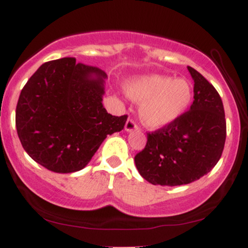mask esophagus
<instances>
[{
	"mask_svg": "<svg viewBox=\"0 0 248 248\" xmlns=\"http://www.w3.org/2000/svg\"><path fill=\"white\" fill-rule=\"evenodd\" d=\"M124 129L127 130V132H132V130H136L139 129V126L136 124V122L133 120V119H128L126 124H124Z\"/></svg>",
	"mask_w": 248,
	"mask_h": 248,
	"instance_id": "34e87169",
	"label": "esophagus"
}]
</instances>
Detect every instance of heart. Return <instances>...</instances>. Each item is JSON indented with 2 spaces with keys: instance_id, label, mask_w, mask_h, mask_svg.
I'll use <instances>...</instances> for the list:
<instances>
[{
  "instance_id": "heart-1",
  "label": "heart",
  "mask_w": 248,
  "mask_h": 248,
  "mask_svg": "<svg viewBox=\"0 0 248 248\" xmlns=\"http://www.w3.org/2000/svg\"><path fill=\"white\" fill-rule=\"evenodd\" d=\"M126 92L140 105L141 121L149 128L166 127L181 118L193 100V86L186 78L148 75L126 82Z\"/></svg>"
}]
</instances>
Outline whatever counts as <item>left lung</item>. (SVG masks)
Returning a JSON list of instances; mask_svg holds the SVG:
<instances>
[{"label":"left lung","mask_w":248,"mask_h":248,"mask_svg":"<svg viewBox=\"0 0 248 248\" xmlns=\"http://www.w3.org/2000/svg\"><path fill=\"white\" fill-rule=\"evenodd\" d=\"M193 82L190 109L172 124L147 133V144L134 157L140 175L154 186L197 181L218 163L226 140L223 101L212 84L187 66Z\"/></svg>","instance_id":"obj_1"}]
</instances>
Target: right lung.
Wrapping results in <instances>:
<instances>
[{
    "label": "right lung",
    "mask_w": 248,
    "mask_h": 248,
    "mask_svg": "<svg viewBox=\"0 0 248 248\" xmlns=\"http://www.w3.org/2000/svg\"><path fill=\"white\" fill-rule=\"evenodd\" d=\"M106 73L76 58L46 62L22 88L16 129L28 155L53 172L87 166L107 135L124 129L128 115L102 106Z\"/></svg>",
    "instance_id": "right-lung-1"
}]
</instances>
